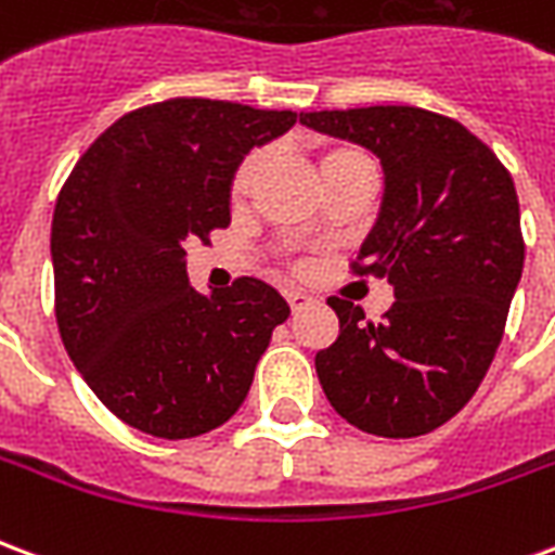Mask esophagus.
<instances>
[{"label":"esophagus","mask_w":555,"mask_h":555,"mask_svg":"<svg viewBox=\"0 0 555 555\" xmlns=\"http://www.w3.org/2000/svg\"><path fill=\"white\" fill-rule=\"evenodd\" d=\"M285 300H288L291 312H300V309H306L309 302H312V297L306 294V291H297V288H288L285 291Z\"/></svg>","instance_id":"34e87169"}]
</instances>
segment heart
<instances>
[{"label":"heart","mask_w":555,"mask_h":555,"mask_svg":"<svg viewBox=\"0 0 555 555\" xmlns=\"http://www.w3.org/2000/svg\"><path fill=\"white\" fill-rule=\"evenodd\" d=\"M312 159H314V169L321 175V181H333L336 175L341 171L353 169V166H362V163H372V157L357 145H348V142H314L312 147ZM267 154L264 151H253V154H246V157L237 163V169L231 171V183H229V195H231V205H243L249 193H253L255 181H258V175L264 171Z\"/></svg>","instance_id":"heart-1"}]
</instances>
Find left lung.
<instances>
[{
  "label": "left lung",
  "instance_id": "8db88e82",
  "mask_svg": "<svg viewBox=\"0 0 555 555\" xmlns=\"http://www.w3.org/2000/svg\"><path fill=\"white\" fill-rule=\"evenodd\" d=\"M300 121L384 163L380 217L350 270L396 288L377 324L362 306L326 300L338 338L314 357L318 380L353 428L422 437L476 396L505 333L526 253L512 175L461 121L418 106L321 109Z\"/></svg>",
  "mask_w": 555,
  "mask_h": 555
}]
</instances>
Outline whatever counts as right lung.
Segmentation results:
<instances>
[{
	"label": "right lung",
	"mask_w": 555,
	"mask_h": 555,
	"mask_svg": "<svg viewBox=\"0 0 555 555\" xmlns=\"http://www.w3.org/2000/svg\"><path fill=\"white\" fill-rule=\"evenodd\" d=\"M294 121L171 98L118 118L67 175L50 237L55 321L82 380L130 428L198 437L249 392L288 302L253 276L198 294L186 243L229 225L231 171Z\"/></svg>",
	"instance_id": "add662e5"
}]
</instances>
